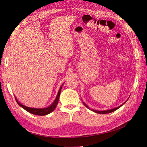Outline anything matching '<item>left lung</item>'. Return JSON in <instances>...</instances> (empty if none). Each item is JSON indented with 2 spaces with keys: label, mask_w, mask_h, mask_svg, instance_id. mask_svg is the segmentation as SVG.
Masks as SVG:
<instances>
[{
  "label": "left lung",
  "mask_w": 147,
  "mask_h": 147,
  "mask_svg": "<svg viewBox=\"0 0 147 147\" xmlns=\"http://www.w3.org/2000/svg\"><path fill=\"white\" fill-rule=\"evenodd\" d=\"M128 100V98L126 100V102H125L122 105H121L120 106H118V107H117V108H113V109H108V110H106V111H97V110H94V109H90L89 108V107H88V106H87V105L84 102H83V104H84V105L86 106V107L87 108H88V109H90L91 111H92L93 112H94V113H98V114H108V113H112V112H114V111H115V110H117V109H118L119 108H120L121 106H122V105H123L126 102H127V100Z\"/></svg>",
  "instance_id": "1"
}]
</instances>
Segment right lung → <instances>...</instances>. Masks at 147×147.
Segmentation results:
<instances>
[{"mask_svg":"<svg viewBox=\"0 0 147 147\" xmlns=\"http://www.w3.org/2000/svg\"><path fill=\"white\" fill-rule=\"evenodd\" d=\"M64 84V83L61 85V86L60 87L58 94L57 95L56 98H55V100L53 101V102L50 105V106H47L46 108H30L28 107V106H24L23 105H22L21 103L18 102V100L17 99V98L15 97V99H16V101L17 102L18 104L22 107V108H24L25 110H26L28 112H29L30 113L34 114V115H47L50 113H51L52 112L54 111V109L56 108L57 106L58 105V100H59V95H60V93L61 91V89H62V86Z\"/></svg>","mask_w":147,"mask_h":147,"instance_id":"1","label":"right lung"}]
</instances>
